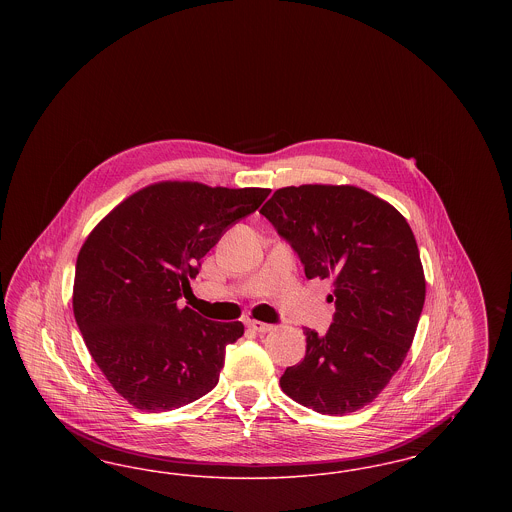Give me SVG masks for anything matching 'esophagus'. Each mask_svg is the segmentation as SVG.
Masks as SVG:
<instances>
[{
    "instance_id": "obj_1",
    "label": "esophagus",
    "mask_w": 512,
    "mask_h": 512,
    "mask_svg": "<svg viewBox=\"0 0 512 512\" xmlns=\"http://www.w3.org/2000/svg\"><path fill=\"white\" fill-rule=\"evenodd\" d=\"M247 328H251L253 332H259V334H267L274 326L267 322H261V320H247Z\"/></svg>"
}]
</instances>
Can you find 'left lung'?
Here are the masks:
<instances>
[{"label": "left lung", "instance_id": "1", "mask_svg": "<svg viewBox=\"0 0 512 512\" xmlns=\"http://www.w3.org/2000/svg\"><path fill=\"white\" fill-rule=\"evenodd\" d=\"M261 215L309 280H334V322L324 336L303 330L305 359L286 368L280 388L317 413H355L390 384L413 343L426 297L413 230L388 201L355 186L280 188Z\"/></svg>", "mask_w": 512, "mask_h": 512}]
</instances>
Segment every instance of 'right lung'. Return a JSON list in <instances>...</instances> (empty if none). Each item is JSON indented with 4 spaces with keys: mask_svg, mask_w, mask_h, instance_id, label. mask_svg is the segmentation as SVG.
Returning a JSON list of instances; mask_svg holds the SVG:
<instances>
[{
    "mask_svg": "<svg viewBox=\"0 0 512 512\" xmlns=\"http://www.w3.org/2000/svg\"><path fill=\"white\" fill-rule=\"evenodd\" d=\"M268 194L157 182L126 197L80 247L76 324L103 376L136 409L165 413L217 386L224 349L244 324L199 317L178 299L192 292L207 251Z\"/></svg>",
    "mask_w": 512,
    "mask_h": 512,
    "instance_id": "add662e5",
    "label": "right lung"
}]
</instances>
